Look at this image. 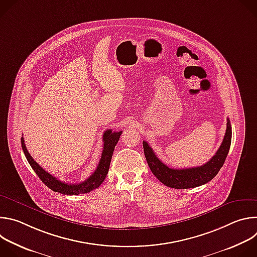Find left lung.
I'll return each instance as SVG.
<instances>
[{
    "label": "left lung",
    "instance_id": "1",
    "mask_svg": "<svg viewBox=\"0 0 257 257\" xmlns=\"http://www.w3.org/2000/svg\"><path fill=\"white\" fill-rule=\"evenodd\" d=\"M227 129L224 140L215 155L204 165L188 169H172L166 166L156 156L150 144L143 141V151L153 174L164 185L175 189H188L201 186L213 179L223 167L232 140V127L227 119Z\"/></svg>",
    "mask_w": 257,
    "mask_h": 257
}]
</instances>
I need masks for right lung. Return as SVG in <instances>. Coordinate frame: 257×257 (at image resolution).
I'll list each match as a JSON object with an SVG mask.
<instances>
[{
	"mask_svg": "<svg viewBox=\"0 0 257 257\" xmlns=\"http://www.w3.org/2000/svg\"><path fill=\"white\" fill-rule=\"evenodd\" d=\"M121 134H122V131L113 132L111 129L104 131L102 135L103 150H102L101 158L97 165V168L88 179H86L84 182L79 183V184H68V183L60 181L56 177L48 173L29 155L25 146L23 137L21 138V143H22L23 153L29 165L31 166L33 171L36 173V175L40 177V179L51 190L62 193V194H66V195H78V194H84L96 189L104 181L108 172L109 164H111L115 146L118 143Z\"/></svg>",
	"mask_w": 257,
	"mask_h": 257,
	"instance_id": "right-lung-1",
	"label": "right lung"
}]
</instances>
